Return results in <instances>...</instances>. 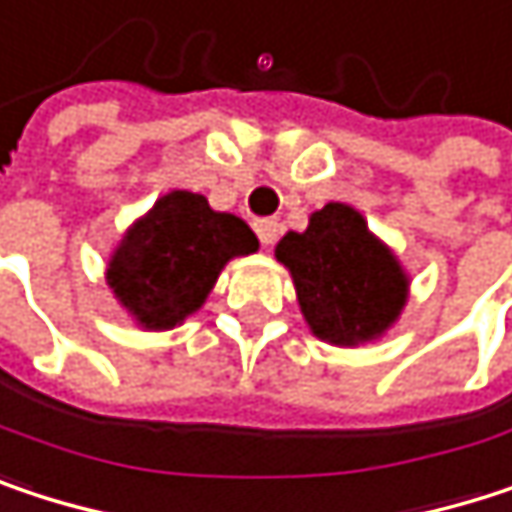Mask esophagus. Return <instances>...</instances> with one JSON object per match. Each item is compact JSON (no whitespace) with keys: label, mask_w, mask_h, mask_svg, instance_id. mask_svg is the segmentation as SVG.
<instances>
[{"label":"esophagus","mask_w":512,"mask_h":512,"mask_svg":"<svg viewBox=\"0 0 512 512\" xmlns=\"http://www.w3.org/2000/svg\"><path fill=\"white\" fill-rule=\"evenodd\" d=\"M255 231L263 246H272V243H275V237H278V222H275V219H257Z\"/></svg>","instance_id":"esophagus-1"}]
</instances>
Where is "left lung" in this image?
<instances>
[{"mask_svg":"<svg viewBox=\"0 0 512 512\" xmlns=\"http://www.w3.org/2000/svg\"><path fill=\"white\" fill-rule=\"evenodd\" d=\"M275 257L290 269L311 332L353 347L382 335L406 302V275L394 255L347 204L317 210L302 234L290 231Z\"/></svg>","mask_w":512,"mask_h":512,"instance_id":"obj_1","label":"left lung"}]
</instances>
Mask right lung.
I'll list each match as a JSON object with an SVG mask.
<instances>
[{
  "mask_svg": "<svg viewBox=\"0 0 512 512\" xmlns=\"http://www.w3.org/2000/svg\"><path fill=\"white\" fill-rule=\"evenodd\" d=\"M252 252L257 237L243 219L177 189L127 231L106 278L145 329H171L204 305L231 257Z\"/></svg>",
  "mask_w": 512,
  "mask_h": 512,
  "instance_id": "1",
  "label": "right lung"
}]
</instances>
